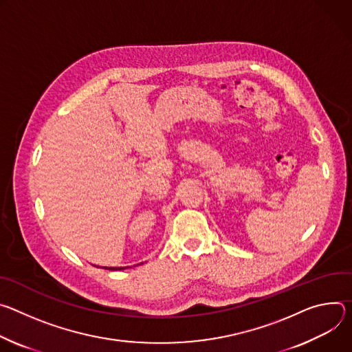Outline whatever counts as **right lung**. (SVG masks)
<instances>
[{"label":"right lung","instance_id":"add662e5","mask_svg":"<svg viewBox=\"0 0 352 352\" xmlns=\"http://www.w3.org/2000/svg\"><path fill=\"white\" fill-rule=\"evenodd\" d=\"M109 270H122V268H119V267H109Z\"/></svg>","mask_w":352,"mask_h":352}]
</instances>
